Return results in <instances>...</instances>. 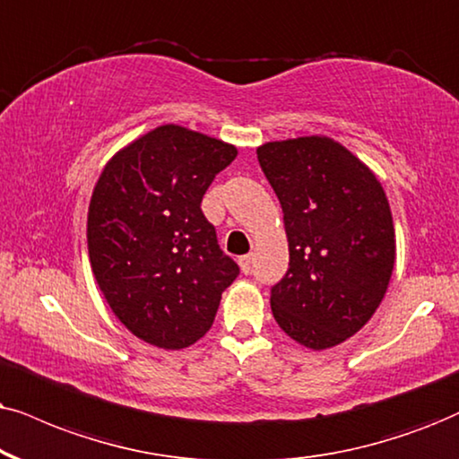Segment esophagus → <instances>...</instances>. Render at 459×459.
I'll use <instances>...</instances> for the list:
<instances>
[{
    "instance_id": "obj_1",
    "label": "esophagus",
    "mask_w": 459,
    "mask_h": 459,
    "mask_svg": "<svg viewBox=\"0 0 459 459\" xmlns=\"http://www.w3.org/2000/svg\"><path fill=\"white\" fill-rule=\"evenodd\" d=\"M239 266H241V271L247 273L252 271V256H249V254H246V256H239Z\"/></svg>"
}]
</instances>
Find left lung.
I'll list each match as a JSON object with an SVG mask.
<instances>
[{
  "label": "left lung",
  "instance_id": "obj_1",
  "mask_svg": "<svg viewBox=\"0 0 459 459\" xmlns=\"http://www.w3.org/2000/svg\"><path fill=\"white\" fill-rule=\"evenodd\" d=\"M260 169L283 210L290 264L271 288L288 336L326 350L356 334L384 300L396 239L375 173L330 137L269 142Z\"/></svg>",
  "mask_w": 459,
  "mask_h": 459
}]
</instances>
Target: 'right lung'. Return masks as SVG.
<instances>
[{
	"instance_id": "obj_1",
	"label": "right lung",
	"mask_w": 459,
	"mask_h": 459,
	"mask_svg": "<svg viewBox=\"0 0 459 459\" xmlns=\"http://www.w3.org/2000/svg\"><path fill=\"white\" fill-rule=\"evenodd\" d=\"M237 148L162 125L120 150L92 190L89 256L103 297L133 334L182 350L212 328L239 266L201 201Z\"/></svg>"
}]
</instances>
